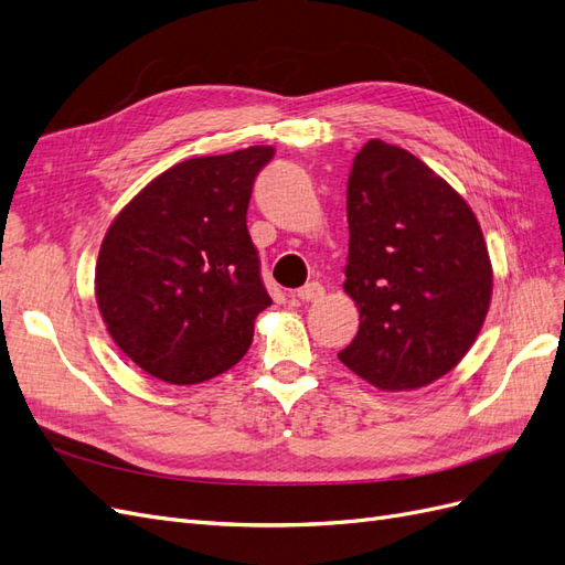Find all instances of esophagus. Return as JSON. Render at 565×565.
<instances>
[{
    "instance_id": "34e87169",
    "label": "esophagus",
    "mask_w": 565,
    "mask_h": 565,
    "mask_svg": "<svg viewBox=\"0 0 565 565\" xmlns=\"http://www.w3.org/2000/svg\"><path fill=\"white\" fill-rule=\"evenodd\" d=\"M292 297L299 301H318L324 297V287L320 282H309V285L299 287Z\"/></svg>"
}]
</instances>
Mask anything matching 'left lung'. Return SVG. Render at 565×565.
Instances as JSON below:
<instances>
[{
    "label": "left lung",
    "mask_w": 565,
    "mask_h": 565,
    "mask_svg": "<svg viewBox=\"0 0 565 565\" xmlns=\"http://www.w3.org/2000/svg\"><path fill=\"white\" fill-rule=\"evenodd\" d=\"M344 292L361 328L339 353L380 391H415L469 353L492 299L481 224L455 188L413 152L372 139L347 193Z\"/></svg>",
    "instance_id": "left-lung-1"
}]
</instances>
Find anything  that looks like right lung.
Returning a JSON list of instances; mask_svg holds the SVG:
<instances>
[{
    "label": "right lung",
    "instance_id": "right-lung-1",
    "mask_svg": "<svg viewBox=\"0 0 565 565\" xmlns=\"http://www.w3.org/2000/svg\"><path fill=\"white\" fill-rule=\"evenodd\" d=\"M273 146L183 160L136 193L100 243L94 292L129 361L167 384H200L247 353L273 303L247 204Z\"/></svg>",
    "mask_w": 565,
    "mask_h": 565
}]
</instances>
